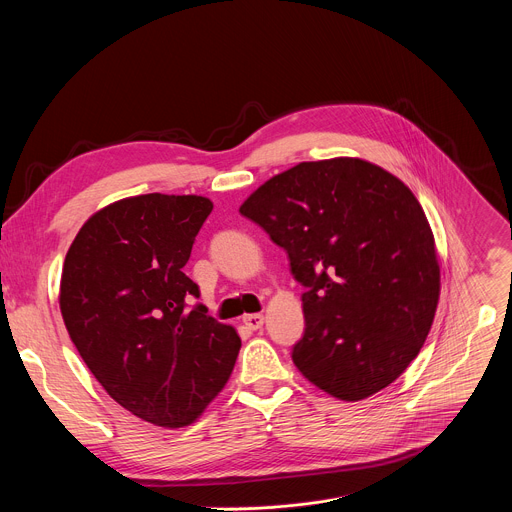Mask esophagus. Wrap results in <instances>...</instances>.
<instances>
[{"label": "esophagus", "mask_w": 512, "mask_h": 512, "mask_svg": "<svg viewBox=\"0 0 512 512\" xmlns=\"http://www.w3.org/2000/svg\"><path fill=\"white\" fill-rule=\"evenodd\" d=\"M243 322H245L251 330H259V328L263 326V322H265V316H263V314H247V316H243Z\"/></svg>", "instance_id": "obj_1"}]
</instances>
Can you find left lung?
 I'll list each match as a JSON object with an SVG mask.
<instances>
[{"label": "left lung", "mask_w": 512, "mask_h": 512, "mask_svg": "<svg viewBox=\"0 0 512 512\" xmlns=\"http://www.w3.org/2000/svg\"><path fill=\"white\" fill-rule=\"evenodd\" d=\"M239 212L289 255L306 330L291 358L324 393L367 399L419 354L440 302V261L415 194L360 158L302 162Z\"/></svg>", "instance_id": "8db88e82"}]
</instances>
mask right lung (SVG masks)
Segmentation results:
<instances>
[{
	"mask_svg": "<svg viewBox=\"0 0 512 512\" xmlns=\"http://www.w3.org/2000/svg\"><path fill=\"white\" fill-rule=\"evenodd\" d=\"M210 210L196 194L117 200L81 227L62 265L70 340L111 399L160 427L194 423L241 348L233 326L186 308L200 289L182 267Z\"/></svg>",
	"mask_w": 512,
	"mask_h": 512,
	"instance_id": "obj_1",
	"label": "right lung"
}]
</instances>
